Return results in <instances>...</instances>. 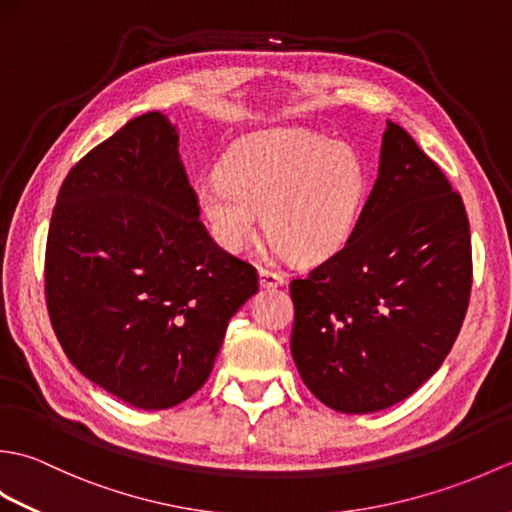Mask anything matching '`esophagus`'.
Segmentation results:
<instances>
[{"label":"esophagus","mask_w":512,"mask_h":512,"mask_svg":"<svg viewBox=\"0 0 512 512\" xmlns=\"http://www.w3.org/2000/svg\"><path fill=\"white\" fill-rule=\"evenodd\" d=\"M286 277L281 273H275V270L270 268H259V284H262V288H277V286H284Z\"/></svg>","instance_id":"obj_1"}]
</instances>
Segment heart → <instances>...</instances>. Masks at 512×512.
I'll use <instances>...</instances> for the list:
<instances>
[{
    "label": "heart",
    "mask_w": 512,
    "mask_h": 512,
    "mask_svg": "<svg viewBox=\"0 0 512 512\" xmlns=\"http://www.w3.org/2000/svg\"><path fill=\"white\" fill-rule=\"evenodd\" d=\"M367 191V171L350 145L306 129H273L233 147L224 173L195 182V202L217 244L244 250L259 231L301 262H319L350 237Z\"/></svg>",
    "instance_id": "obj_1"
}]
</instances>
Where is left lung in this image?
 Returning <instances> with one entry per match:
<instances>
[{"label": "left lung", "instance_id": "obj_1", "mask_svg": "<svg viewBox=\"0 0 512 512\" xmlns=\"http://www.w3.org/2000/svg\"><path fill=\"white\" fill-rule=\"evenodd\" d=\"M473 284L464 202L405 129L387 121L374 189L347 242L290 281V352L341 413L411 396L458 339Z\"/></svg>", "mask_w": 512, "mask_h": 512}]
</instances>
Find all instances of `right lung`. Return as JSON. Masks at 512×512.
Instances as JSON below:
<instances>
[{
  "instance_id": "1",
  "label": "right lung",
  "mask_w": 512,
  "mask_h": 512,
  "mask_svg": "<svg viewBox=\"0 0 512 512\" xmlns=\"http://www.w3.org/2000/svg\"><path fill=\"white\" fill-rule=\"evenodd\" d=\"M259 288L200 209L167 116L147 112L65 176L46 242V303L65 356L138 409L209 378L226 325Z\"/></svg>"
}]
</instances>
